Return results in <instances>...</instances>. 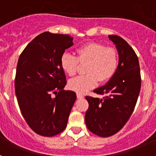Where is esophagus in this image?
Segmentation results:
<instances>
[{"instance_id": "obj_1", "label": "esophagus", "mask_w": 156, "mask_h": 156, "mask_svg": "<svg viewBox=\"0 0 156 156\" xmlns=\"http://www.w3.org/2000/svg\"><path fill=\"white\" fill-rule=\"evenodd\" d=\"M76 97H77V98H84V96H83V95H82V94H80L77 93L76 94Z\"/></svg>"}]
</instances>
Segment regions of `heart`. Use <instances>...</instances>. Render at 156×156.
Masks as SVG:
<instances>
[{"mask_svg":"<svg viewBox=\"0 0 156 156\" xmlns=\"http://www.w3.org/2000/svg\"><path fill=\"white\" fill-rule=\"evenodd\" d=\"M77 57L64 53L60 59V66L65 73L73 76L79 69V63L87 64L83 76L69 81L70 90L84 94L94 87L99 82L105 83L114 76L119 65L118 52L114 48L106 47L104 44L90 42L82 45L76 51Z\"/></svg>","mask_w":156,"mask_h":156,"instance_id":"obj_1","label":"heart"}]
</instances>
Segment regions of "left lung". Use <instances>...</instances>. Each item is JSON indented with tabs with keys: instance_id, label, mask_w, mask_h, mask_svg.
I'll return each instance as SVG.
<instances>
[{
	"instance_id": "1",
	"label": "left lung",
	"mask_w": 156,
	"mask_h": 156,
	"mask_svg": "<svg viewBox=\"0 0 156 156\" xmlns=\"http://www.w3.org/2000/svg\"><path fill=\"white\" fill-rule=\"evenodd\" d=\"M119 54V65L114 76L94 92L105 94L103 99L87 96L89 108L85 115L88 129L102 137L119 132L133 113L140 90V66L137 56L125 40L108 35Z\"/></svg>"
}]
</instances>
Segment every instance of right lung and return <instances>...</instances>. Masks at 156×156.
Here are the masks:
<instances>
[{
    "instance_id": "add662e5",
    "label": "right lung",
    "mask_w": 156,
    "mask_h": 156,
    "mask_svg": "<svg viewBox=\"0 0 156 156\" xmlns=\"http://www.w3.org/2000/svg\"><path fill=\"white\" fill-rule=\"evenodd\" d=\"M73 39L44 32L19 56L15 80L18 103L27 124L41 136L52 137L66 129L76 99L75 92L63 90L66 78L60 66L65 51L73 45Z\"/></svg>"
}]
</instances>
